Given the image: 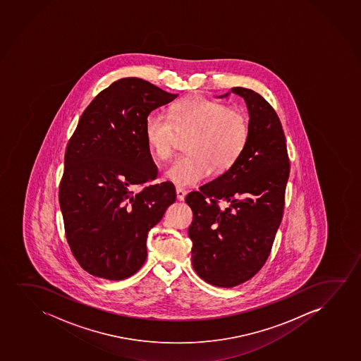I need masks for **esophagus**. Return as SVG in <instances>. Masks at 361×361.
I'll use <instances>...</instances> for the list:
<instances>
[{
	"mask_svg": "<svg viewBox=\"0 0 361 361\" xmlns=\"http://www.w3.org/2000/svg\"><path fill=\"white\" fill-rule=\"evenodd\" d=\"M176 192H177V199L178 200H184V197H185V195H187V192L183 189V188L177 187L176 188Z\"/></svg>",
	"mask_w": 361,
	"mask_h": 361,
	"instance_id": "obj_1",
	"label": "esophagus"
}]
</instances>
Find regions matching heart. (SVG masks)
Listing matches in <instances>:
<instances>
[{
    "label": "heart",
    "mask_w": 361,
    "mask_h": 361,
    "mask_svg": "<svg viewBox=\"0 0 361 361\" xmlns=\"http://www.w3.org/2000/svg\"><path fill=\"white\" fill-rule=\"evenodd\" d=\"M145 136L159 161L172 159L179 137H188V156L174 161L167 177L180 185H192L209 177L212 169L221 173L240 159L250 137L245 111L205 97H189L171 106V116L149 113Z\"/></svg>",
    "instance_id": "obj_1"
}]
</instances>
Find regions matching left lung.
Here are the masks:
<instances>
[{"label": "left lung", "instance_id": "left-lung-1", "mask_svg": "<svg viewBox=\"0 0 361 361\" xmlns=\"http://www.w3.org/2000/svg\"><path fill=\"white\" fill-rule=\"evenodd\" d=\"M250 111V137L231 169L190 192L192 212L188 235L197 274L220 288L253 278L265 264L283 219L290 173L283 126L259 93L233 87ZM226 96V94H225ZM228 207L221 209L219 202Z\"/></svg>", "mask_w": 361, "mask_h": 361}]
</instances>
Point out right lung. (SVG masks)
<instances>
[{"instance_id": "1", "label": "right lung", "mask_w": 361, "mask_h": 361, "mask_svg": "<svg viewBox=\"0 0 361 361\" xmlns=\"http://www.w3.org/2000/svg\"><path fill=\"white\" fill-rule=\"evenodd\" d=\"M178 94L126 78L99 92L68 140L59 187L75 259L97 278L123 280L142 267L149 230L176 202L172 183L149 184L159 169L145 121Z\"/></svg>"}]
</instances>
